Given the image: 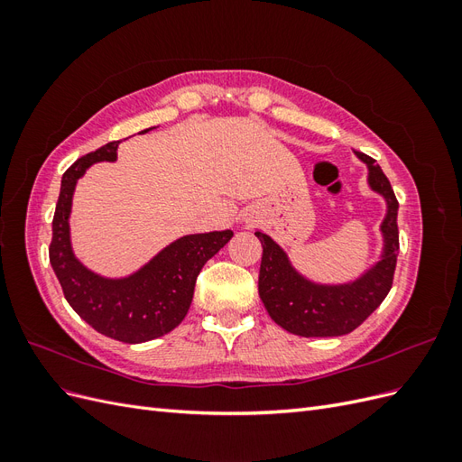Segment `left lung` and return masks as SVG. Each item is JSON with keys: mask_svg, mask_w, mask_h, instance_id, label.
<instances>
[{"mask_svg": "<svg viewBox=\"0 0 462 462\" xmlns=\"http://www.w3.org/2000/svg\"><path fill=\"white\" fill-rule=\"evenodd\" d=\"M356 156L368 167L370 189L382 194L387 204L380 226L382 258L370 270L348 283H314L292 268L287 253L272 236L262 231L254 233L263 248L258 277L260 299L277 326L300 337H337L351 333L383 302L393 283L399 253V202L375 160L360 152Z\"/></svg>", "mask_w": 462, "mask_h": 462, "instance_id": "1", "label": "left lung"}]
</instances>
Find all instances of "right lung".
I'll use <instances>...</instances> for the list:
<instances>
[{"mask_svg": "<svg viewBox=\"0 0 462 462\" xmlns=\"http://www.w3.org/2000/svg\"><path fill=\"white\" fill-rule=\"evenodd\" d=\"M119 143H107L87 153L63 173L51 223L50 262L67 302L88 326L123 343H144L170 333L183 321L202 265L231 241L233 231L180 236L127 277H104L88 270L71 245L69 217L73 192L92 163L117 160Z\"/></svg>", "mask_w": 462, "mask_h": 462, "instance_id": "add662e5", "label": "right lung"}]
</instances>
